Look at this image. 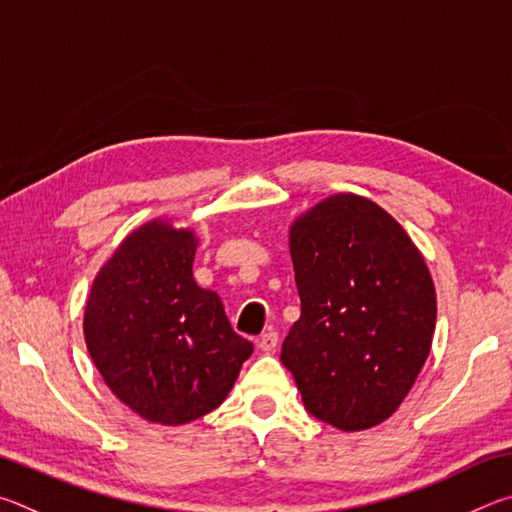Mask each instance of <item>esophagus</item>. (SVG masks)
Segmentation results:
<instances>
[{"label":"esophagus","instance_id":"esophagus-1","mask_svg":"<svg viewBox=\"0 0 512 512\" xmlns=\"http://www.w3.org/2000/svg\"><path fill=\"white\" fill-rule=\"evenodd\" d=\"M277 341H280V336H277L275 329H268V332L259 336V348L264 352H273L277 348Z\"/></svg>","mask_w":512,"mask_h":512}]
</instances>
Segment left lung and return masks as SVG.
Returning a JSON list of instances; mask_svg holds the SVG:
<instances>
[{
    "label": "left lung",
    "instance_id": "left-lung-1",
    "mask_svg": "<svg viewBox=\"0 0 512 512\" xmlns=\"http://www.w3.org/2000/svg\"><path fill=\"white\" fill-rule=\"evenodd\" d=\"M300 318L280 359L305 409L341 431L397 411L429 357L436 287L418 246L384 207L334 194L289 228Z\"/></svg>",
    "mask_w": 512,
    "mask_h": 512
}]
</instances>
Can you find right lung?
I'll list each match as a JSON object with an SVG mask.
<instances>
[{"label": "right lung", "mask_w": 512, "mask_h": 512, "mask_svg": "<svg viewBox=\"0 0 512 512\" xmlns=\"http://www.w3.org/2000/svg\"><path fill=\"white\" fill-rule=\"evenodd\" d=\"M196 248L192 228L144 223L99 268L85 302V345L103 381L164 427L214 411L253 354L219 296L196 284Z\"/></svg>", "instance_id": "1"}]
</instances>
